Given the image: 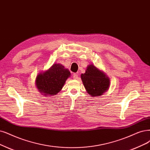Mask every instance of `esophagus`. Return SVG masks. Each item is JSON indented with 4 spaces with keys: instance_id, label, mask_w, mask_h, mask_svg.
Listing matches in <instances>:
<instances>
[{
    "instance_id": "obj_1",
    "label": "esophagus",
    "mask_w": 150,
    "mask_h": 150,
    "mask_svg": "<svg viewBox=\"0 0 150 150\" xmlns=\"http://www.w3.org/2000/svg\"><path fill=\"white\" fill-rule=\"evenodd\" d=\"M78 76H79V75H78V74H73L74 79H75V80L78 79Z\"/></svg>"
}]
</instances>
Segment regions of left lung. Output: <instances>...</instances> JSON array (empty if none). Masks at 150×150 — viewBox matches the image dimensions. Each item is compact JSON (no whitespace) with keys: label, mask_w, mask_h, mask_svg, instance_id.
<instances>
[{"label":"left lung","mask_w":150,"mask_h":150,"mask_svg":"<svg viewBox=\"0 0 150 150\" xmlns=\"http://www.w3.org/2000/svg\"><path fill=\"white\" fill-rule=\"evenodd\" d=\"M81 79L87 93L92 97L103 95L110 86V80L106 74L93 64L88 65Z\"/></svg>","instance_id":"1"}]
</instances>
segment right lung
I'll return each mask as SVG.
<instances>
[{
    "label": "right lung",
    "mask_w": 150,
    "mask_h": 150,
    "mask_svg": "<svg viewBox=\"0 0 150 150\" xmlns=\"http://www.w3.org/2000/svg\"><path fill=\"white\" fill-rule=\"evenodd\" d=\"M70 75V71L62 64H54L49 69L38 74L36 86L38 91L45 96L56 95Z\"/></svg>",
    "instance_id": "obj_1"
}]
</instances>
